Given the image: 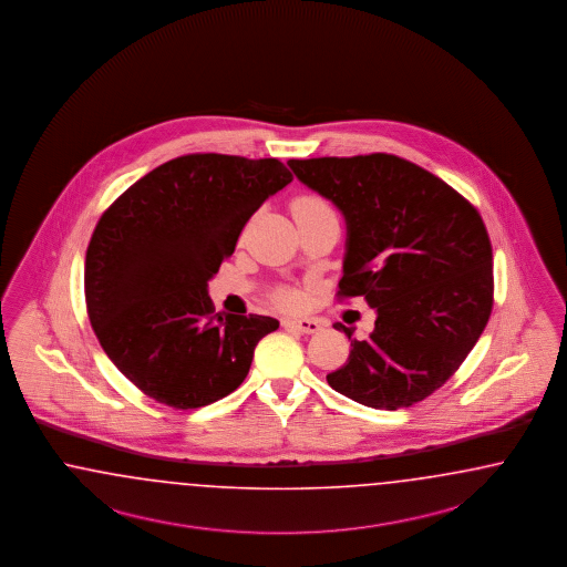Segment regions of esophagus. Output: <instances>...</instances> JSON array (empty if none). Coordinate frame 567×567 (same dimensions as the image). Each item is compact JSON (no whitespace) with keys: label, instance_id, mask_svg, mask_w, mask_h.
<instances>
[{"label":"esophagus","instance_id":"esophagus-1","mask_svg":"<svg viewBox=\"0 0 567 567\" xmlns=\"http://www.w3.org/2000/svg\"><path fill=\"white\" fill-rule=\"evenodd\" d=\"M285 324L297 328L303 334H313V332H318L322 328L320 320H316V318H297V320H287Z\"/></svg>","mask_w":567,"mask_h":567}]
</instances>
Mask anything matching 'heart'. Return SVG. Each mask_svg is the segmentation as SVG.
<instances>
[{
    "label": "heart",
    "mask_w": 567,
    "mask_h": 567,
    "mask_svg": "<svg viewBox=\"0 0 567 567\" xmlns=\"http://www.w3.org/2000/svg\"><path fill=\"white\" fill-rule=\"evenodd\" d=\"M318 207H327V204L318 197H299L295 199L292 204V214H299V212H309V209H318ZM299 292L295 291H280L276 295V301L282 306V308H292L299 303Z\"/></svg>",
    "instance_id": "heart-1"
}]
</instances>
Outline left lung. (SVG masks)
Instances as JSON below:
<instances>
[{"label": "left lung", "mask_w": 567, "mask_h": 567, "mask_svg": "<svg viewBox=\"0 0 567 567\" xmlns=\"http://www.w3.org/2000/svg\"><path fill=\"white\" fill-rule=\"evenodd\" d=\"M343 212L341 297L377 309L328 384L361 405L399 410L441 389L481 339L493 309V247L478 209L445 181L391 154L287 162Z\"/></svg>", "instance_id": "left-lung-1"}]
</instances>
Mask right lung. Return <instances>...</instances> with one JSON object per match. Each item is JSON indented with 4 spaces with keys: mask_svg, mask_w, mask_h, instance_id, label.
<instances>
[{
    "mask_svg": "<svg viewBox=\"0 0 567 567\" xmlns=\"http://www.w3.org/2000/svg\"><path fill=\"white\" fill-rule=\"evenodd\" d=\"M291 181L275 157L181 155L103 212L86 247V313L138 391L195 410L239 389L278 320L216 313L207 282L247 220Z\"/></svg>",
    "mask_w": 567,
    "mask_h": 567,
    "instance_id": "right-lung-1",
    "label": "right lung"
}]
</instances>
